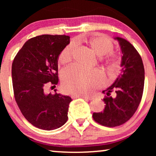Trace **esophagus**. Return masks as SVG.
Instances as JSON below:
<instances>
[{"label":"esophagus","mask_w":156,"mask_h":156,"mask_svg":"<svg viewBox=\"0 0 156 156\" xmlns=\"http://www.w3.org/2000/svg\"><path fill=\"white\" fill-rule=\"evenodd\" d=\"M71 97L72 99H75V98H82V99H84L87 100H92L94 99L93 97H88V96L81 95V94H74V95H72Z\"/></svg>","instance_id":"34e87169"}]
</instances>
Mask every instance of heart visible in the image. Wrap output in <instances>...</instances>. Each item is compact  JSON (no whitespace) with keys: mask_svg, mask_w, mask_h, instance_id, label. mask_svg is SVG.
<instances>
[{"mask_svg":"<svg viewBox=\"0 0 156 156\" xmlns=\"http://www.w3.org/2000/svg\"><path fill=\"white\" fill-rule=\"evenodd\" d=\"M94 52L104 61L112 71H116L119 63V56L113 52L114 44L104 35H98L84 40ZM75 44L70 43L64 48L58 57V62L65 65L73 58ZM62 81L64 90L74 94L87 95L92 92L105 82L104 74L97 69H85L77 65L68 67L62 72Z\"/></svg>","mask_w":156,"mask_h":156,"instance_id":"obj_1","label":"heart"}]
</instances>
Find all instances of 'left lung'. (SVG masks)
I'll return each mask as SVG.
<instances>
[{
    "label": "left lung",
    "instance_id": "1",
    "mask_svg": "<svg viewBox=\"0 0 156 156\" xmlns=\"http://www.w3.org/2000/svg\"><path fill=\"white\" fill-rule=\"evenodd\" d=\"M118 40L122 52L121 73L114 84L103 91L106 96L102 112L94 113L96 122L106 127L119 126L129 120L139 106L144 92L145 71L141 57L136 48L125 39ZM115 94L112 98L110 94Z\"/></svg>",
    "mask_w": 156,
    "mask_h": 156
}]
</instances>
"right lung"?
<instances>
[{
	"instance_id": "right-lung-1",
	"label": "right lung",
	"mask_w": 156,
	"mask_h": 156,
	"mask_svg": "<svg viewBox=\"0 0 156 156\" xmlns=\"http://www.w3.org/2000/svg\"><path fill=\"white\" fill-rule=\"evenodd\" d=\"M69 38L57 35L32 37L18 51L12 62L15 99L25 118L38 129L46 131L58 129L68 119L71 98L57 93L45 94L44 88L48 84L55 87L58 83L57 59L69 43Z\"/></svg>"
}]
</instances>
